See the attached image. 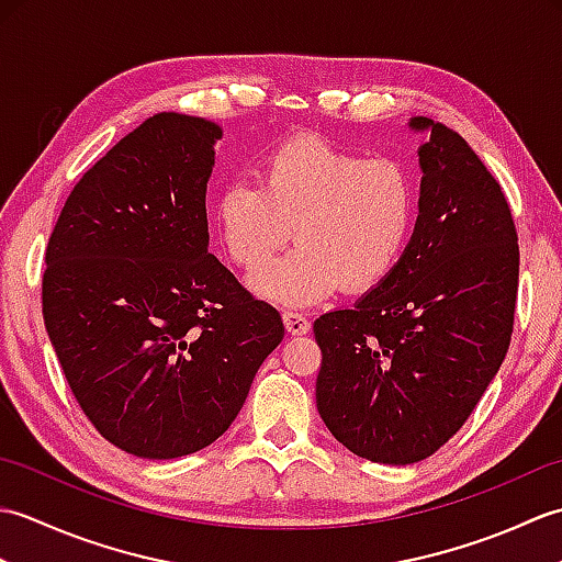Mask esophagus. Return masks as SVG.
Instances as JSON below:
<instances>
[{"mask_svg":"<svg viewBox=\"0 0 562 562\" xmlns=\"http://www.w3.org/2000/svg\"><path fill=\"white\" fill-rule=\"evenodd\" d=\"M282 321H284V328H288V333H292V336H304V333L312 330V321L300 312H284Z\"/></svg>","mask_w":562,"mask_h":562,"instance_id":"1","label":"esophagus"}]
</instances>
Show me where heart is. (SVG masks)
Wrapping results in <instances>:
<instances>
[{
	"instance_id": "1",
	"label": "heart",
	"mask_w": 562,
	"mask_h": 562,
	"mask_svg": "<svg viewBox=\"0 0 562 562\" xmlns=\"http://www.w3.org/2000/svg\"><path fill=\"white\" fill-rule=\"evenodd\" d=\"M222 246L254 270L289 240L301 246L250 274L266 300L308 306L340 284L367 292L396 270L415 222V186L391 157H362L302 135L272 147L258 183L232 181L214 205Z\"/></svg>"
}]
</instances>
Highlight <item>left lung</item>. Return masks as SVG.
I'll return each mask as SVG.
<instances>
[{
    "label": "left lung",
    "instance_id": "1",
    "mask_svg": "<svg viewBox=\"0 0 562 562\" xmlns=\"http://www.w3.org/2000/svg\"><path fill=\"white\" fill-rule=\"evenodd\" d=\"M420 154V214L389 278L314 321L316 405L330 435L376 463L423 461L469 420L503 364L519 244L503 188L451 127Z\"/></svg>",
    "mask_w": 562,
    "mask_h": 562
}]
</instances>
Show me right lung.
I'll return each instance as SVG.
<instances>
[{"label":"right lung","instance_id":"obj_1","mask_svg":"<svg viewBox=\"0 0 562 562\" xmlns=\"http://www.w3.org/2000/svg\"><path fill=\"white\" fill-rule=\"evenodd\" d=\"M222 127L157 113L81 176L45 250L43 318L99 432L142 459L210 447L284 326L214 258L205 193Z\"/></svg>","mask_w":562,"mask_h":562}]
</instances>
